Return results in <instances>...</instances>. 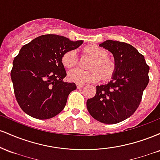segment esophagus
Here are the masks:
<instances>
[{"mask_svg":"<svg viewBox=\"0 0 160 160\" xmlns=\"http://www.w3.org/2000/svg\"><path fill=\"white\" fill-rule=\"evenodd\" d=\"M83 83H77V87L78 88H82L83 86Z\"/></svg>","mask_w":160,"mask_h":160,"instance_id":"obj_1","label":"esophagus"}]
</instances>
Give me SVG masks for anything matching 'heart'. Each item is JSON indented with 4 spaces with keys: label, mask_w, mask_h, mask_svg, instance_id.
Segmentation results:
<instances>
[{
    "label": "heart",
    "mask_w": 160,
    "mask_h": 160,
    "mask_svg": "<svg viewBox=\"0 0 160 160\" xmlns=\"http://www.w3.org/2000/svg\"><path fill=\"white\" fill-rule=\"evenodd\" d=\"M85 52L93 58L89 71H84L80 68L71 70L68 73V78L71 81L78 83L86 82H96L99 79L108 80L114 74L116 65L111 58L108 57L105 49L98 46H88L84 49ZM62 62L67 68H74L78 64V57L75 49H70L62 56Z\"/></svg>",
    "instance_id": "b5f03b06"
}]
</instances>
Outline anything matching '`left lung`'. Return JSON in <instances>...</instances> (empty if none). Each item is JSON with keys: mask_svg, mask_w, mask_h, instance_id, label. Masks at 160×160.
Returning a JSON list of instances; mask_svg holds the SVG:
<instances>
[{"mask_svg": "<svg viewBox=\"0 0 160 160\" xmlns=\"http://www.w3.org/2000/svg\"><path fill=\"white\" fill-rule=\"evenodd\" d=\"M100 47L110 51L116 69L111 81L95 86L96 94L86 106L92 117L106 124L122 122L135 113L149 82L150 67L144 57L128 43L108 40Z\"/></svg>", "mask_w": 160, "mask_h": 160, "instance_id": "1", "label": "left lung"}]
</instances>
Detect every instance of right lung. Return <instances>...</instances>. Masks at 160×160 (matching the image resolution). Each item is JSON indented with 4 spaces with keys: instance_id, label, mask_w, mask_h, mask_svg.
Returning <instances> with one entry per match:
<instances>
[{
    "instance_id": "1",
    "label": "right lung",
    "mask_w": 160,
    "mask_h": 160,
    "mask_svg": "<svg viewBox=\"0 0 160 160\" xmlns=\"http://www.w3.org/2000/svg\"><path fill=\"white\" fill-rule=\"evenodd\" d=\"M82 40L45 34L24 45L14 58L10 76L14 94L22 110L34 118H52L65 108L74 82H65L66 71L62 58L75 49Z\"/></svg>"
}]
</instances>
